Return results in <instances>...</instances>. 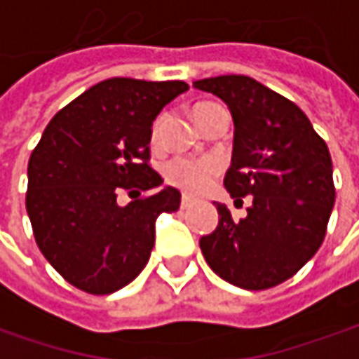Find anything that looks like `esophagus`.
Segmentation results:
<instances>
[{"mask_svg":"<svg viewBox=\"0 0 359 359\" xmlns=\"http://www.w3.org/2000/svg\"><path fill=\"white\" fill-rule=\"evenodd\" d=\"M195 205V201L191 198V196L182 195V198H180V209H189V207H193Z\"/></svg>","mask_w":359,"mask_h":359,"instance_id":"1","label":"esophagus"}]
</instances>
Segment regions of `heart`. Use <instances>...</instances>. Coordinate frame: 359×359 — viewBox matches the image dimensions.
<instances>
[{"instance_id": "obj_1", "label": "heart", "mask_w": 359, "mask_h": 359, "mask_svg": "<svg viewBox=\"0 0 359 359\" xmlns=\"http://www.w3.org/2000/svg\"><path fill=\"white\" fill-rule=\"evenodd\" d=\"M205 104H198L196 108H201ZM195 108V110H196ZM164 116H158L152 124V133H150V140L156 142L161 128H163ZM221 170V163L217 158L210 156H203V158H187V156H179L172 158L170 163L166 164L164 175L166 180L175 187H179L187 193H201L209 187L212 179L219 175Z\"/></svg>"}]
</instances>
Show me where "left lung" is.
Returning a JSON list of instances; mask_svg holds the SVG:
<instances>
[{
    "mask_svg": "<svg viewBox=\"0 0 359 359\" xmlns=\"http://www.w3.org/2000/svg\"><path fill=\"white\" fill-rule=\"evenodd\" d=\"M225 102L235 124L225 189L235 203L251 195L243 219L217 203L219 225L201 237V251L221 279L241 289L287 281L318 253L334 209V168L327 144L287 98L249 76L193 82Z\"/></svg>",
    "mask_w": 359,
    "mask_h": 359,
    "instance_id": "8db88e82",
    "label": "left lung"
}]
</instances>
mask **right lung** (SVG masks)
I'll return each instance as SVG.
<instances>
[{"mask_svg":"<svg viewBox=\"0 0 359 359\" xmlns=\"http://www.w3.org/2000/svg\"><path fill=\"white\" fill-rule=\"evenodd\" d=\"M189 86L110 78L55 114L27 163L25 209L39 251L74 287L108 295L149 263L154 223L175 212V187L116 203L120 189L163 184L149 166L152 122Z\"/></svg>","mask_w":359,"mask_h":359,"instance_id":"right-lung-1","label":"right lung"}]
</instances>
